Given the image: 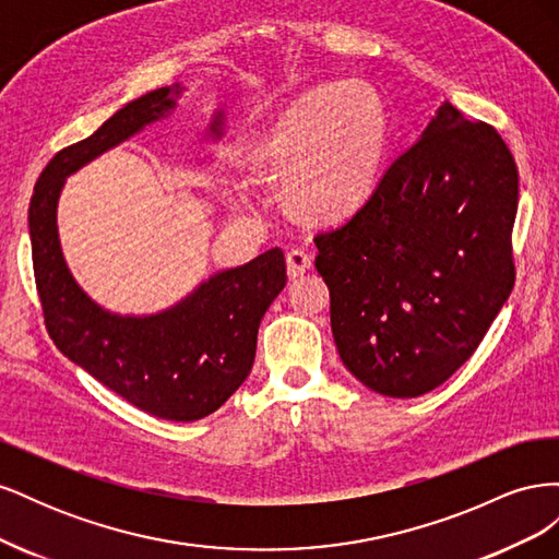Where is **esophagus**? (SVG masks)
I'll return each instance as SVG.
<instances>
[{
    "label": "esophagus",
    "instance_id": "1",
    "mask_svg": "<svg viewBox=\"0 0 559 559\" xmlns=\"http://www.w3.org/2000/svg\"><path fill=\"white\" fill-rule=\"evenodd\" d=\"M310 267H312L310 253H306L302 249H292L289 253H286V275H289L292 280L302 277Z\"/></svg>",
    "mask_w": 559,
    "mask_h": 559
}]
</instances>
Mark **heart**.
Masks as SVG:
<instances>
[{
    "mask_svg": "<svg viewBox=\"0 0 559 559\" xmlns=\"http://www.w3.org/2000/svg\"><path fill=\"white\" fill-rule=\"evenodd\" d=\"M389 140L380 95L364 81L324 83L282 109L251 146L261 177H282V195L308 222H337L376 189ZM247 198L245 186H238Z\"/></svg>",
    "mask_w": 559,
    "mask_h": 559,
    "instance_id": "obj_1",
    "label": "heart"
}]
</instances>
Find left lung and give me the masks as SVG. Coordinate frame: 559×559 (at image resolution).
Returning a JSON list of instances; mask_svg holds the SVG:
<instances>
[{"label":"left lung","instance_id":"1","mask_svg":"<svg viewBox=\"0 0 559 559\" xmlns=\"http://www.w3.org/2000/svg\"><path fill=\"white\" fill-rule=\"evenodd\" d=\"M515 212L509 146L445 99L364 205L314 238L349 373L413 399L462 368L513 292Z\"/></svg>","mask_w":559,"mask_h":559}]
</instances>
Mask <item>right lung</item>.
Wrapping results in <instances>:
<instances>
[{"label":"right lung","mask_w":559,"mask_h":559,"mask_svg":"<svg viewBox=\"0 0 559 559\" xmlns=\"http://www.w3.org/2000/svg\"><path fill=\"white\" fill-rule=\"evenodd\" d=\"M186 86L151 91L118 109L88 140L62 148L29 200V240L48 335L67 359L140 411L193 421L238 392L257 357L261 319L286 284L280 247L202 280L170 308L111 312L91 298L64 261L58 202L70 175L177 109ZM226 114H212L207 138L222 142Z\"/></svg>","instance_id":"obj_1"}]
</instances>
